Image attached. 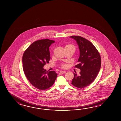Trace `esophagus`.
Here are the masks:
<instances>
[{
	"mask_svg": "<svg viewBox=\"0 0 121 121\" xmlns=\"http://www.w3.org/2000/svg\"><path fill=\"white\" fill-rule=\"evenodd\" d=\"M60 73H61L63 74V73H65L66 71H63V70H61V71H60Z\"/></svg>",
	"mask_w": 121,
	"mask_h": 121,
	"instance_id": "34e87169",
	"label": "esophagus"
}]
</instances>
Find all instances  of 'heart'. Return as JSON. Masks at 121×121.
I'll list each match as a JSON object with an SVG mask.
<instances>
[{"label": "heart", "instance_id": "1", "mask_svg": "<svg viewBox=\"0 0 121 121\" xmlns=\"http://www.w3.org/2000/svg\"><path fill=\"white\" fill-rule=\"evenodd\" d=\"M74 47L73 45H67L65 47ZM66 65H62V67L63 68H66Z\"/></svg>", "mask_w": 121, "mask_h": 121}]
</instances>
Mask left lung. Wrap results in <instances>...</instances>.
<instances>
[{"mask_svg":"<svg viewBox=\"0 0 121 121\" xmlns=\"http://www.w3.org/2000/svg\"><path fill=\"white\" fill-rule=\"evenodd\" d=\"M76 41L80 51L78 64L76 68L80 69V75L74 73L72 84L79 88H82L91 84L99 71L101 60L99 53L92 43L80 36H70Z\"/></svg>","mask_w":121,"mask_h":121,"instance_id":"left-lung-1","label":"left lung"}]
</instances>
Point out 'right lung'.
<instances>
[{"mask_svg": "<svg viewBox=\"0 0 121 121\" xmlns=\"http://www.w3.org/2000/svg\"><path fill=\"white\" fill-rule=\"evenodd\" d=\"M54 43L48 39L36 41L26 49L22 56L24 73L31 84L39 90L51 87L57 76L55 71H47L43 68L46 63H49V47Z\"/></svg>", "mask_w": 121, "mask_h": 121, "instance_id": "add662e5", "label": "right lung"}]
</instances>
